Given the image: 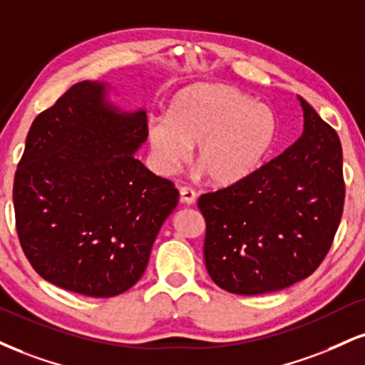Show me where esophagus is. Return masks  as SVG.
Returning <instances> with one entry per match:
<instances>
[{"mask_svg":"<svg viewBox=\"0 0 365 365\" xmlns=\"http://www.w3.org/2000/svg\"><path fill=\"white\" fill-rule=\"evenodd\" d=\"M180 199H182V202H185V204L192 205L197 199V194L194 190H192V188L182 187V188H180Z\"/></svg>","mask_w":365,"mask_h":365,"instance_id":"obj_1","label":"esophagus"}]
</instances>
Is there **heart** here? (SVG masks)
<instances>
[{"label":"heart","mask_w":365,"mask_h":365,"mask_svg":"<svg viewBox=\"0 0 365 365\" xmlns=\"http://www.w3.org/2000/svg\"><path fill=\"white\" fill-rule=\"evenodd\" d=\"M277 118L267 105L230 85H194L171 100L168 115L149 118L151 160L161 175L177 173L195 144L199 173L230 187L258 170L274 144Z\"/></svg>","instance_id":"heart-1"}]
</instances>
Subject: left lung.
I'll return each instance as SVG.
<instances>
[{
    "label": "left lung",
    "instance_id": "obj_1",
    "mask_svg": "<svg viewBox=\"0 0 365 365\" xmlns=\"http://www.w3.org/2000/svg\"><path fill=\"white\" fill-rule=\"evenodd\" d=\"M301 138L243 182L199 199L210 279L241 296L309 277L327 257L344 212L341 144L304 98Z\"/></svg>",
    "mask_w": 365,
    "mask_h": 365
}]
</instances>
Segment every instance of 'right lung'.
Listing matches in <instances>:
<instances>
[{
    "label": "right lung",
    "mask_w": 365,
    "mask_h": 365,
    "mask_svg": "<svg viewBox=\"0 0 365 365\" xmlns=\"http://www.w3.org/2000/svg\"><path fill=\"white\" fill-rule=\"evenodd\" d=\"M112 86L81 81L30 127L13 183L16 232L47 282L90 297L143 277L158 232L178 204L170 180L134 155L146 112L120 110Z\"/></svg>",
    "instance_id": "obj_1"
}]
</instances>
